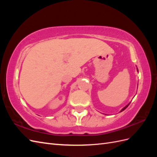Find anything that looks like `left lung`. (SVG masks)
I'll return each mask as SVG.
<instances>
[{
	"instance_id": "left-lung-1",
	"label": "left lung",
	"mask_w": 157,
	"mask_h": 157,
	"mask_svg": "<svg viewBox=\"0 0 157 157\" xmlns=\"http://www.w3.org/2000/svg\"><path fill=\"white\" fill-rule=\"evenodd\" d=\"M137 72H138V69H137ZM137 86H138V84H137ZM130 102L129 103H128V105H126V106H125L124 107H123V108H122V109H121V111H120V112H122V111H124V109H126L127 108V107H128V105H130Z\"/></svg>"
}]
</instances>
